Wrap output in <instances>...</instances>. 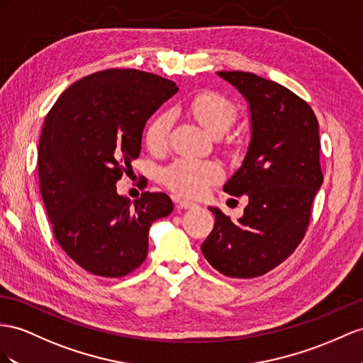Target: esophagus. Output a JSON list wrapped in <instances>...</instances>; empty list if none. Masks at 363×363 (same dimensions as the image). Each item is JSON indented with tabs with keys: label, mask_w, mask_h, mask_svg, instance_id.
I'll use <instances>...</instances> for the list:
<instances>
[{
	"label": "esophagus",
	"mask_w": 363,
	"mask_h": 363,
	"mask_svg": "<svg viewBox=\"0 0 363 363\" xmlns=\"http://www.w3.org/2000/svg\"><path fill=\"white\" fill-rule=\"evenodd\" d=\"M178 206H179V208L191 210V208H196V207H198V203H194V202L187 201V199H182V201H179V202H178Z\"/></svg>",
	"instance_id": "34e87169"
}]
</instances>
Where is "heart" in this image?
Returning <instances> with one entry per match:
<instances>
[{"label": "heart", "mask_w": 363, "mask_h": 363, "mask_svg": "<svg viewBox=\"0 0 363 363\" xmlns=\"http://www.w3.org/2000/svg\"><path fill=\"white\" fill-rule=\"evenodd\" d=\"M187 110L213 136L224 135L236 121L238 110L233 102L216 91H201L187 102ZM173 116L170 111L156 115L145 130V143L152 152H162L169 144ZM222 178L218 162L181 157L162 172V181L172 191L181 196L196 198L210 185Z\"/></svg>", "instance_id": "heart-1"}]
</instances>
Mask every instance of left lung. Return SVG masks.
I'll list each match as a JSON object with an SVG mask.
<instances>
[{"mask_svg":"<svg viewBox=\"0 0 363 363\" xmlns=\"http://www.w3.org/2000/svg\"><path fill=\"white\" fill-rule=\"evenodd\" d=\"M218 75L250 107L248 150L224 185L228 194H245L248 203L238 222L210 207L216 222L201 250L219 273L252 279L282 264L305 236L323 182L319 123L302 98L274 81L239 70Z\"/></svg>","mask_w":363,"mask_h":363,"instance_id":"left-lung-1","label":"left lung"}]
</instances>
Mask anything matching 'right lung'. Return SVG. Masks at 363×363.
Instances as JSON below:
<instances>
[{
    "mask_svg": "<svg viewBox=\"0 0 363 363\" xmlns=\"http://www.w3.org/2000/svg\"><path fill=\"white\" fill-rule=\"evenodd\" d=\"M176 91L155 73L101 70L64 90L45 116L38 145L44 207L60 247L91 274L136 270L152 224L173 211L165 193L130 201L116 182L141 153L148 118Z\"/></svg>",
    "mask_w": 363,
    "mask_h": 363,
    "instance_id": "1",
    "label": "right lung"
}]
</instances>
